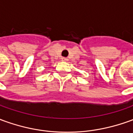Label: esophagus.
I'll return each mask as SVG.
<instances>
[{"label":"esophagus","instance_id":"obj_1","mask_svg":"<svg viewBox=\"0 0 133 133\" xmlns=\"http://www.w3.org/2000/svg\"><path fill=\"white\" fill-rule=\"evenodd\" d=\"M61 61H68V58H64V57L61 58Z\"/></svg>","mask_w":133,"mask_h":133}]
</instances>
